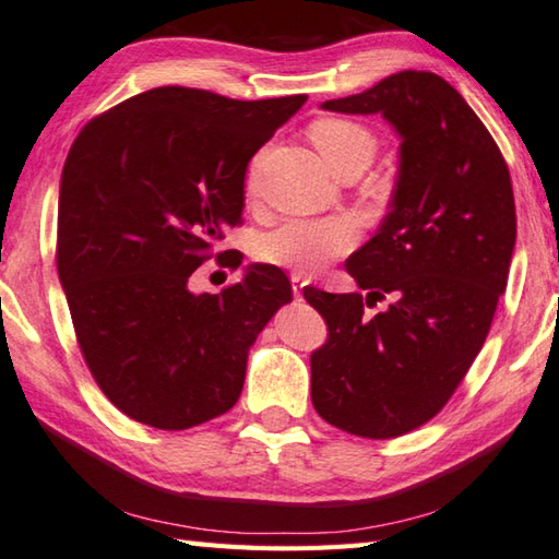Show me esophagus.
I'll return each instance as SVG.
<instances>
[{
  "mask_svg": "<svg viewBox=\"0 0 559 559\" xmlns=\"http://www.w3.org/2000/svg\"><path fill=\"white\" fill-rule=\"evenodd\" d=\"M307 284H309L307 277L299 275V272H294V275H292V292H294V297H301V289L307 287Z\"/></svg>",
  "mask_w": 559,
  "mask_h": 559,
  "instance_id": "esophagus-1",
  "label": "esophagus"
}]
</instances>
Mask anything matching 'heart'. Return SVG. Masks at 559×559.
Here are the masks:
<instances>
[{
  "label": "heart",
  "mask_w": 559,
  "mask_h": 559,
  "mask_svg": "<svg viewBox=\"0 0 559 559\" xmlns=\"http://www.w3.org/2000/svg\"><path fill=\"white\" fill-rule=\"evenodd\" d=\"M311 141L335 175L353 165L367 167L377 151L374 133L347 119L316 121L311 126ZM248 187H252V175ZM355 226L347 218L287 221L260 238L258 255L277 267L316 272L325 262L343 255L355 243Z\"/></svg>",
  "instance_id": "1"
}]
</instances>
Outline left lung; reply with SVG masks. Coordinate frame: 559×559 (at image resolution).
I'll list each match as a JSON object with an SVG mask.
<instances>
[{"mask_svg": "<svg viewBox=\"0 0 559 559\" xmlns=\"http://www.w3.org/2000/svg\"><path fill=\"white\" fill-rule=\"evenodd\" d=\"M323 109L382 114L402 139L389 214L345 265L365 294L304 289L329 325L311 355L313 408L345 433L386 440L433 418L487 341L515 246L511 175L436 72L402 70Z\"/></svg>", "mask_w": 559, "mask_h": 559, "instance_id": "8db88e82", "label": "left lung"}]
</instances>
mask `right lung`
I'll return each instance as SVG.
<instances>
[{"mask_svg": "<svg viewBox=\"0 0 559 559\" xmlns=\"http://www.w3.org/2000/svg\"><path fill=\"white\" fill-rule=\"evenodd\" d=\"M304 102L170 84L104 111L72 143L58 275L94 382L139 424L185 430L226 414L250 345L292 301L275 265H250L221 294H192L187 282L240 224L250 157Z\"/></svg>", "mask_w": 559, "mask_h": 559, "instance_id": "right-lung-1", "label": "right lung"}]
</instances>
